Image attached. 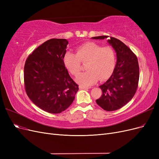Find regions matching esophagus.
Here are the masks:
<instances>
[{"instance_id": "1", "label": "esophagus", "mask_w": 159, "mask_h": 159, "mask_svg": "<svg viewBox=\"0 0 159 159\" xmlns=\"http://www.w3.org/2000/svg\"><path fill=\"white\" fill-rule=\"evenodd\" d=\"M79 88L80 89H89L90 88H87V87H84V86H81V85H80V87H79Z\"/></svg>"}]
</instances>
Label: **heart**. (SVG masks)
I'll use <instances>...</instances> for the list:
<instances>
[{"mask_svg": "<svg viewBox=\"0 0 159 159\" xmlns=\"http://www.w3.org/2000/svg\"><path fill=\"white\" fill-rule=\"evenodd\" d=\"M74 52H66L64 57L66 67L72 75H77L81 70V62H88V71L77 76L75 81L84 87L92 85L97 81L105 80L111 75L117 62L115 51L111 46H102L88 42L79 46Z\"/></svg>", "mask_w": 159, "mask_h": 159, "instance_id": "heart-1", "label": "heart"}]
</instances>
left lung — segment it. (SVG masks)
<instances>
[{
	"instance_id": "obj_1",
	"label": "left lung",
	"mask_w": 159,
	"mask_h": 159,
	"mask_svg": "<svg viewBox=\"0 0 159 159\" xmlns=\"http://www.w3.org/2000/svg\"><path fill=\"white\" fill-rule=\"evenodd\" d=\"M107 36L93 37L103 40ZM117 55V63L112 75L99 86L102 97L96 99L98 105L107 111L117 110L131 100L138 88L139 67L137 57L128 46L117 38L110 37L107 40Z\"/></svg>"
}]
</instances>
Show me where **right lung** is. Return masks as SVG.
Listing matches in <instances>:
<instances>
[{"mask_svg": "<svg viewBox=\"0 0 159 159\" xmlns=\"http://www.w3.org/2000/svg\"><path fill=\"white\" fill-rule=\"evenodd\" d=\"M68 44L66 39L47 40L34 50L25 62L26 94L36 106L48 113L64 111L74 102L79 89L64 62Z\"/></svg>", "mask_w": 159, "mask_h": 159, "instance_id": "add662e5", "label": "right lung"}]
</instances>
